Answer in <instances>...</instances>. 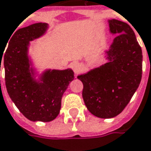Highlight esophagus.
I'll list each match as a JSON object with an SVG mask.
<instances>
[{"label":"esophagus","instance_id":"esophagus-1","mask_svg":"<svg viewBox=\"0 0 151 151\" xmlns=\"http://www.w3.org/2000/svg\"><path fill=\"white\" fill-rule=\"evenodd\" d=\"M71 67H72V68L74 71L75 73H78L79 71L81 70V66H80V64L78 63V62H74V63H72Z\"/></svg>","mask_w":151,"mask_h":151}]
</instances>
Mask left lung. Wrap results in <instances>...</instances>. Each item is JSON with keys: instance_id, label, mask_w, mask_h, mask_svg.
Masks as SVG:
<instances>
[{"instance_id": "8db88e82", "label": "left lung", "mask_w": 151, "mask_h": 151, "mask_svg": "<svg viewBox=\"0 0 151 151\" xmlns=\"http://www.w3.org/2000/svg\"><path fill=\"white\" fill-rule=\"evenodd\" d=\"M116 35L106 51L108 63L78 76L83 84V99L87 109L101 118L120 114L137 90L142 78V50L128 23L109 20Z\"/></svg>"}]
</instances>
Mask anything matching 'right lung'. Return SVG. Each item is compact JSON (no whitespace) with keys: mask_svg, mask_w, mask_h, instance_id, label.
<instances>
[{"mask_svg":"<svg viewBox=\"0 0 151 151\" xmlns=\"http://www.w3.org/2000/svg\"><path fill=\"white\" fill-rule=\"evenodd\" d=\"M47 28V23H38L17 30L4 57L3 54L0 55V71L2 61L8 95L20 112L34 122H50L56 118L63 94L74 78L73 70L67 69L45 72L41 82L34 79L28 46L29 41L43 35Z\"/></svg>","mask_w":151,"mask_h":151,"instance_id":"add662e5","label":"right lung"}]
</instances>
